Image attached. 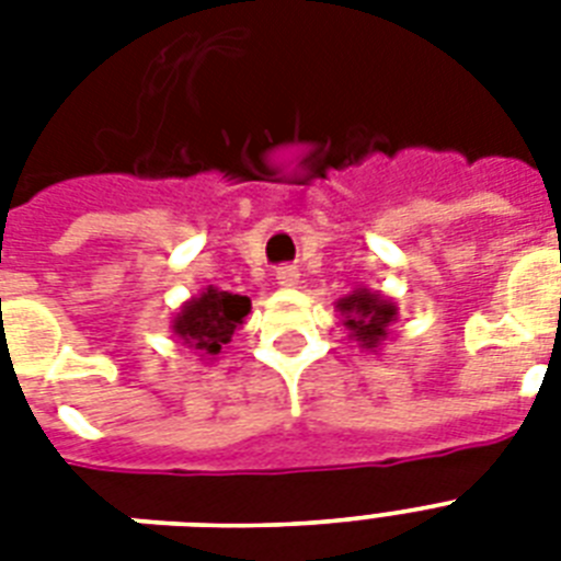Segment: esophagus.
<instances>
[{
  "label": "esophagus",
  "instance_id": "1",
  "mask_svg": "<svg viewBox=\"0 0 561 561\" xmlns=\"http://www.w3.org/2000/svg\"><path fill=\"white\" fill-rule=\"evenodd\" d=\"M276 279H279L282 288H297L299 267H294V264H282V267H276Z\"/></svg>",
  "mask_w": 561,
  "mask_h": 561
}]
</instances>
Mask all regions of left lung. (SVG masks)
<instances>
[{
  "instance_id": "obj_1",
  "label": "left lung",
  "mask_w": 561,
  "mask_h": 561,
  "mask_svg": "<svg viewBox=\"0 0 561 561\" xmlns=\"http://www.w3.org/2000/svg\"><path fill=\"white\" fill-rule=\"evenodd\" d=\"M337 311L343 314V325L350 329V337L358 341L360 350H378L399 317L392 299H383L381 294L367 288L352 290L350 297L337 299Z\"/></svg>"
}]
</instances>
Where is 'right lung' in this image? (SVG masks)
I'll list each match as a JSON object with an SVG mask.
<instances>
[{
    "label": "right lung",
    "mask_w": 561,
    "mask_h": 561,
    "mask_svg": "<svg viewBox=\"0 0 561 561\" xmlns=\"http://www.w3.org/2000/svg\"><path fill=\"white\" fill-rule=\"evenodd\" d=\"M247 314H250V299L209 285L201 297H192L180 308L171 329L188 350L201 352V358H215L220 346L232 341Z\"/></svg>",
    "instance_id": "add662e5"
}]
</instances>
